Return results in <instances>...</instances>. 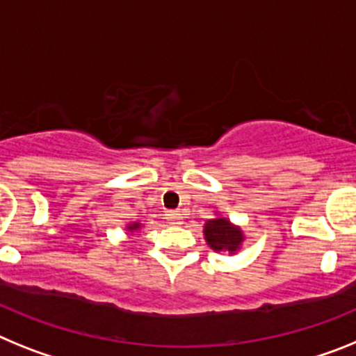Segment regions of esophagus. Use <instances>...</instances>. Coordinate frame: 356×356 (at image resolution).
Returning <instances> with one entry per match:
<instances>
[{
	"label": "esophagus",
	"mask_w": 356,
	"mask_h": 356,
	"mask_svg": "<svg viewBox=\"0 0 356 356\" xmlns=\"http://www.w3.org/2000/svg\"><path fill=\"white\" fill-rule=\"evenodd\" d=\"M166 220L172 225L182 224V215L179 211H166Z\"/></svg>",
	"instance_id": "34e87169"
}]
</instances>
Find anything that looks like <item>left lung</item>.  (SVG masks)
I'll return each mask as SVG.
<instances>
[{
	"mask_svg": "<svg viewBox=\"0 0 356 356\" xmlns=\"http://www.w3.org/2000/svg\"><path fill=\"white\" fill-rule=\"evenodd\" d=\"M204 238L213 251H227L229 254H234L242 247L245 236L243 231L225 216H215L204 224Z\"/></svg>",
	"mask_w": 356,
	"mask_h": 356,
	"instance_id": "8db88e82",
	"label": "left lung"
}]
</instances>
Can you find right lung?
<instances>
[{"instance_id": "1", "label": "right lung", "mask_w": 356, "mask_h": 356, "mask_svg": "<svg viewBox=\"0 0 356 356\" xmlns=\"http://www.w3.org/2000/svg\"><path fill=\"white\" fill-rule=\"evenodd\" d=\"M140 229H141L140 222H131V224H127V231H129V233H138Z\"/></svg>"}]
</instances>
